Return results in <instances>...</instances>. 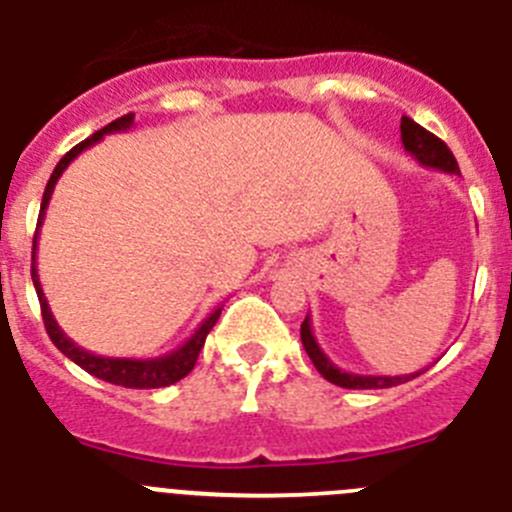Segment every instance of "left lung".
I'll use <instances>...</instances> for the list:
<instances>
[{"instance_id": "obj_1", "label": "left lung", "mask_w": 512, "mask_h": 512, "mask_svg": "<svg viewBox=\"0 0 512 512\" xmlns=\"http://www.w3.org/2000/svg\"><path fill=\"white\" fill-rule=\"evenodd\" d=\"M401 139L406 152H409L419 164L431 167V170L449 172V175H459L457 159H454V154L449 152L447 144H444L442 139L434 137L431 131H426L424 126L416 124L414 119H409V116H401ZM302 345L304 350H307L309 360L314 363V368L320 370L322 378L335 383V386L340 388H358V391H365V388L401 386V383L411 381V378H416V375H421L426 370L421 368L416 370V373H406V375H358V373H348V370L337 368V365L327 358L325 350L317 345V340H314L309 314L302 322Z\"/></svg>"}]
</instances>
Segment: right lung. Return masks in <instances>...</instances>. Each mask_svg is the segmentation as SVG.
Instances as JSON below:
<instances>
[{
    "mask_svg": "<svg viewBox=\"0 0 512 512\" xmlns=\"http://www.w3.org/2000/svg\"><path fill=\"white\" fill-rule=\"evenodd\" d=\"M134 124V114H126L121 116V119L111 121V124H106L103 129H98L96 134H91V137L86 139V142L75 144L73 149H70L68 154H65L63 159L58 162V167L53 170V175H50L48 180V187H45V195H42V205H40V218H37V231H35V241H32V284H35V292H37V299H40V309H42V320H45V330H48L50 340H53L55 348L60 350V353L65 355V358L73 360L75 365H81L86 373L96 375V378H101V381L106 383H114V386H124V388H164V386H172V383H177L180 378H185L187 373H190L192 368H195V363H198V355L200 350H203L205 345V337H208V332L213 330V325L218 322L220 317V309H213L210 312V317H205L203 325L198 327V330L192 332L190 340H185L177 350H172V353L162 355V358H149V360H137V358H103V355H93L88 353V350H83L81 345H75L73 340H70L68 335H65L63 330H60V325L55 322L53 312H50V304L48 299H45V294H42V287H40V276H37V264H35V253H37V238H40V225H42V218H45V210H48V203H50V195H53L55 190V182L60 180V175L65 172V167H68L70 162H73L78 154L83 152V149L93 147L96 142H101L106 134H116V131H126L129 126Z\"/></svg>",
    "mask_w": 512,
    "mask_h": 512,
    "instance_id": "obj_1",
    "label": "right lung"
}]
</instances>
